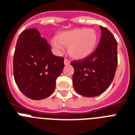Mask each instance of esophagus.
Wrapping results in <instances>:
<instances>
[{
  "instance_id": "obj_1",
  "label": "esophagus",
  "mask_w": 135,
  "mask_h": 135,
  "mask_svg": "<svg viewBox=\"0 0 135 135\" xmlns=\"http://www.w3.org/2000/svg\"><path fill=\"white\" fill-rule=\"evenodd\" d=\"M70 64V61L68 59H64V64L65 65H69Z\"/></svg>"
}]
</instances>
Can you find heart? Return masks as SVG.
Here are the masks:
<instances>
[{"mask_svg":"<svg viewBox=\"0 0 135 135\" xmlns=\"http://www.w3.org/2000/svg\"><path fill=\"white\" fill-rule=\"evenodd\" d=\"M98 41V33L93 28H75L61 32L52 40L57 50L68 47V53L75 59H83L91 54Z\"/></svg>","mask_w":135,"mask_h":135,"instance_id":"b5f03b06","label":"heart"}]
</instances>
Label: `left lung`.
Here are the masks:
<instances>
[{
  "instance_id": "8db88e82",
  "label": "left lung",
  "mask_w": 135,
  "mask_h": 135,
  "mask_svg": "<svg viewBox=\"0 0 135 135\" xmlns=\"http://www.w3.org/2000/svg\"><path fill=\"white\" fill-rule=\"evenodd\" d=\"M102 35L95 51L85 59L73 60V84L82 96L94 97L100 95L114 78L117 64V41L109 30L100 26Z\"/></svg>"
}]
</instances>
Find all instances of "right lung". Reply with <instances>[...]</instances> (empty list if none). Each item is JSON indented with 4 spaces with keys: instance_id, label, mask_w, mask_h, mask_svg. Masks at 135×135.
Listing matches in <instances>:
<instances>
[{
    "instance_id": "right-lung-1",
    "label": "right lung",
    "mask_w": 135,
    "mask_h": 135,
    "mask_svg": "<svg viewBox=\"0 0 135 135\" xmlns=\"http://www.w3.org/2000/svg\"><path fill=\"white\" fill-rule=\"evenodd\" d=\"M64 60L52 54L50 46L37 29L24 30L18 38L13 59L16 85L29 98H47L54 91Z\"/></svg>"
}]
</instances>
